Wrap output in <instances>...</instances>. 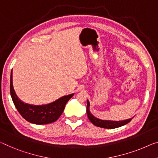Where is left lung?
<instances>
[{"mask_svg": "<svg viewBox=\"0 0 158 158\" xmlns=\"http://www.w3.org/2000/svg\"><path fill=\"white\" fill-rule=\"evenodd\" d=\"M89 106H90V103H89V101H87V106H86V113L87 116L91 123L95 126L100 127V128H108V129H113V128H118V127L123 126L124 125L128 123L132 119L129 118L127 120H124V121H104V120H101L98 119L97 118L94 117L92 114L90 113V110H89Z\"/></svg>", "mask_w": 158, "mask_h": 158, "instance_id": "obj_1", "label": "left lung"}]
</instances>
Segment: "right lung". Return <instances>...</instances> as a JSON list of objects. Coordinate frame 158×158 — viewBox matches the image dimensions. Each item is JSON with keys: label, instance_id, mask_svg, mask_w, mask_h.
<instances>
[{"label": "right lung", "instance_id": "1", "mask_svg": "<svg viewBox=\"0 0 158 158\" xmlns=\"http://www.w3.org/2000/svg\"><path fill=\"white\" fill-rule=\"evenodd\" d=\"M10 95L14 105L20 114L30 123L44 125L56 121L64 111L66 103L71 98L74 94L62 96L51 103L46 105H31L24 103L18 98L13 86V73L10 74Z\"/></svg>", "mask_w": 158, "mask_h": 158}]
</instances>
